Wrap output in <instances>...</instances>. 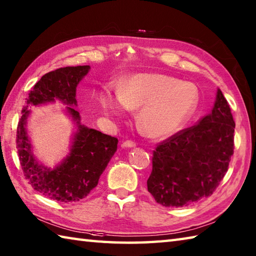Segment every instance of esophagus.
<instances>
[{
    "mask_svg": "<svg viewBox=\"0 0 256 256\" xmlns=\"http://www.w3.org/2000/svg\"><path fill=\"white\" fill-rule=\"evenodd\" d=\"M122 147H124V148H134V147H136V142H132V140H126V142H124Z\"/></svg>",
    "mask_w": 256,
    "mask_h": 256,
    "instance_id": "obj_1",
    "label": "esophagus"
}]
</instances>
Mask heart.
Masks as SVG:
<instances>
[{"label":"heart","mask_w":256,"mask_h":256,"mask_svg":"<svg viewBox=\"0 0 256 256\" xmlns=\"http://www.w3.org/2000/svg\"><path fill=\"white\" fill-rule=\"evenodd\" d=\"M198 101V89L187 81L165 74H138L124 81L120 91L106 90L104 112L122 116L139 109L138 124L152 138L170 136L190 117Z\"/></svg>","instance_id":"1"}]
</instances>
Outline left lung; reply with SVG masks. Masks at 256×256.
<instances>
[{
    "mask_svg": "<svg viewBox=\"0 0 256 256\" xmlns=\"http://www.w3.org/2000/svg\"><path fill=\"white\" fill-rule=\"evenodd\" d=\"M234 128L230 104L218 89L210 114L154 150L147 187L157 203L184 207L213 194L234 152Z\"/></svg>",
    "mask_w": 256,
    "mask_h": 256,
    "instance_id": "1",
    "label": "left lung"
}]
</instances>
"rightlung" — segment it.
<instances>
[{"instance_id":"add662e5","label":"right lung","mask_w":256,"mask_h":256,"mask_svg":"<svg viewBox=\"0 0 256 256\" xmlns=\"http://www.w3.org/2000/svg\"><path fill=\"white\" fill-rule=\"evenodd\" d=\"M90 66H66L48 72L33 86L22 109L16 129V148L23 174L34 190L53 200L72 203L88 196L98 185L101 174L117 150L118 139L80 124L76 106V86ZM56 100L69 105L67 111L77 124L70 152L53 170L38 164L32 155L26 132L30 106Z\"/></svg>"}]
</instances>
